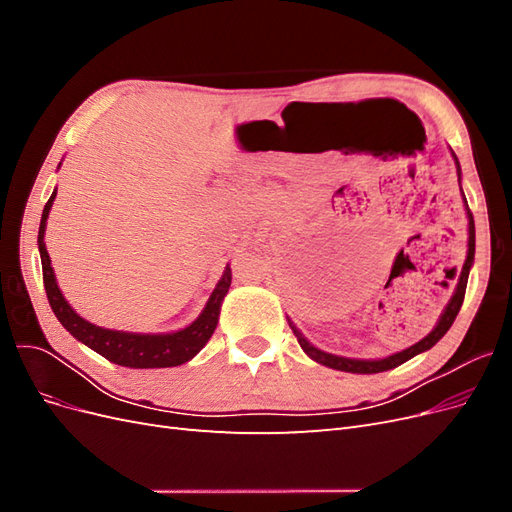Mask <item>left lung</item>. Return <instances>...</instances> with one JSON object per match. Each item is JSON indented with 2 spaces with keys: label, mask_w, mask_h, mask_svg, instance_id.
Listing matches in <instances>:
<instances>
[{
  "label": "left lung",
  "mask_w": 512,
  "mask_h": 512,
  "mask_svg": "<svg viewBox=\"0 0 512 512\" xmlns=\"http://www.w3.org/2000/svg\"><path fill=\"white\" fill-rule=\"evenodd\" d=\"M453 153V151H451ZM455 158V164H457V179L461 183V166H459V160L453 153ZM463 200H466V196H463ZM466 211H468V256H466V262H463L461 267V273H459V280H457V286H455V292L451 301L446 303L444 312L440 314V320L436 322V327H433L431 333H427L421 342L412 344L410 348L401 350V352H395L391 356H384V359H348V356H337V354H331V352H324L320 348H316L314 344H309L307 339L303 337V333L297 329V324H294L290 318H288V324L292 333L297 335L299 339V346L303 348V352L309 356V359L320 363V365H327L331 369H339V371H348V374H380V371H386V369H393L401 363L410 361L412 356L421 354V352H427L429 348L436 346L440 339L446 335V331L451 329V324L455 322L459 309H461V303H463V297H466V286H468V275H470V269L474 265V247H476V232H474V218L472 213L468 209V200H466Z\"/></svg>",
  "instance_id": "obj_1"
}]
</instances>
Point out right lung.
Masks as SVG:
<instances>
[{
	"instance_id": "add662e5",
	"label": "right lung",
	"mask_w": 512,
	"mask_h": 512,
	"mask_svg": "<svg viewBox=\"0 0 512 512\" xmlns=\"http://www.w3.org/2000/svg\"><path fill=\"white\" fill-rule=\"evenodd\" d=\"M55 196H57V190H53L49 203L44 205V211H42L40 230H38V250L42 260V280H44L46 299H49L53 314L61 324H64V329L72 337L79 339L81 344L96 350L98 354L104 356V359L121 367H132V369L177 367L194 359V356L209 342L215 327H218L222 301L226 297L230 280H232L230 265H226L220 282L213 288L203 312H200V316L185 329H179L173 333H130V331L98 327V324L89 322L74 312L72 305L66 301L64 294H61L55 280V271L51 267V258H49V252H46V243H44L46 220H49Z\"/></svg>"
}]
</instances>
